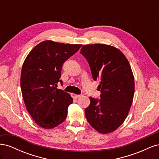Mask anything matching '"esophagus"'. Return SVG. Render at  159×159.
Wrapping results in <instances>:
<instances>
[{
    "label": "esophagus",
    "instance_id": "esophagus-1",
    "mask_svg": "<svg viewBox=\"0 0 159 159\" xmlns=\"http://www.w3.org/2000/svg\"><path fill=\"white\" fill-rule=\"evenodd\" d=\"M71 97L73 98H74V99L78 98H80V96H81L80 95H76V94H75V93H71Z\"/></svg>",
    "mask_w": 159,
    "mask_h": 159
}]
</instances>
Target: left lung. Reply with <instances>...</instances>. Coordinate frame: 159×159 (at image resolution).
<instances>
[{
  "mask_svg": "<svg viewBox=\"0 0 159 159\" xmlns=\"http://www.w3.org/2000/svg\"><path fill=\"white\" fill-rule=\"evenodd\" d=\"M80 53L89 62L94 80L99 81L101 99L90 97L85 115L100 133L115 131L127 118L134 93V75L127 60L117 48L103 44H87Z\"/></svg>",
  "mask_w": 159,
  "mask_h": 159,
  "instance_id": "8db88e82",
  "label": "left lung"
}]
</instances>
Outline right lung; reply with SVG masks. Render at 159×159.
Segmentation results:
<instances>
[{
    "label": "right lung",
    "instance_id": "obj_1",
    "mask_svg": "<svg viewBox=\"0 0 159 159\" xmlns=\"http://www.w3.org/2000/svg\"><path fill=\"white\" fill-rule=\"evenodd\" d=\"M81 44L46 40L30 52L24 61L20 86L26 109L38 126L53 129L63 123L73 103L68 93L57 89L63 64Z\"/></svg>",
    "mask_w": 159,
    "mask_h": 159
}]
</instances>
